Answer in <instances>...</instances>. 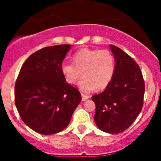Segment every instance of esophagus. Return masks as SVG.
<instances>
[{
  "instance_id": "obj_1",
  "label": "esophagus",
  "mask_w": 161,
  "mask_h": 161,
  "mask_svg": "<svg viewBox=\"0 0 161 161\" xmlns=\"http://www.w3.org/2000/svg\"><path fill=\"white\" fill-rule=\"evenodd\" d=\"M81 95H82V100L83 101H86L87 99L89 98V96H88V95H85V94H83V93L81 94Z\"/></svg>"
}]
</instances>
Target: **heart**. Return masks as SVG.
Segmentation results:
<instances>
[{
    "label": "heart",
    "instance_id": "heart-1",
    "mask_svg": "<svg viewBox=\"0 0 161 161\" xmlns=\"http://www.w3.org/2000/svg\"><path fill=\"white\" fill-rule=\"evenodd\" d=\"M72 63H63L60 71L68 84L76 82L83 77L79 86L83 92L104 89L110 84L116 70L115 57L107 49L82 48L73 55Z\"/></svg>",
    "mask_w": 161,
    "mask_h": 161
}]
</instances>
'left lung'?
<instances>
[{
    "label": "left lung",
    "mask_w": 161,
    "mask_h": 161,
    "mask_svg": "<svg viewBox=\"0 0 161 161\" xmlns=\"http://www.w3.org/2000/svg\"><path fill=\"white\" fill-rule=\"evenodd\" d=\"M116 70L104 91L92 97L95 104L94 119L101 131L117 134L128 129L143 106L145 82L139 66L123 50L110 45Z\"/></svg>",
    "instance_id": "8db88e82"
}]
</instances>
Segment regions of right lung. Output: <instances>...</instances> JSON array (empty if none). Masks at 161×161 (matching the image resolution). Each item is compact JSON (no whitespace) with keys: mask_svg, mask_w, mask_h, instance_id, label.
Returning a JSON list of instances; mask_svg holds the SVG:
<instances>
[{"mask_svg":"<svg viewBox=\"0 0 161 161\" xmlns=\"http://www.w3.org/2000/svg\"><path fill=\"white\" fill-rule=\"evenodd\" d=\"M71 45L46 47L30 55L15 85V104L22 120L38 133L52 135L69 125L82 101L80 92L68 84L60 66Z\"/></svg>","mask_w":161,"mask_h":161,"instance_id":"1","label":"right lung"}]
</instances>
